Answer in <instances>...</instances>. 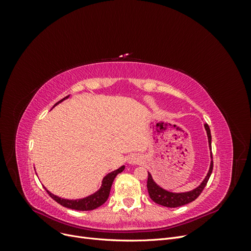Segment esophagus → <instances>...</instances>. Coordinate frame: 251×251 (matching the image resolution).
I'll return each mask as SVG.
<instances>
[{
  "mask_svg": "<svg viewBox=\"0 0 251 251\" xmlns=\"http://www.w3.org/2000/svg\"><path fill=\"white\" fill-rule=\"evenodd\" d=\"M141 161V159L138 155H131L127 159V162L130 164H136V163H139Z\"/></svg>",
  "mask_w": 251,
  "mask_h": 251,
  "instance_id": "esophagus-1",
  "label": "esophagus"
}]
</instances>
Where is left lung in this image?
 <instances>
[{"label":"left lung","instance_id":"1","mask_svg":"<svg viewBox=\"0 0 251 251\" xmlns=\"http://www.w3.org/2000/svg\"><path fill=\"white\" fill-rule=\"evenodd\" d=\"M205 131L207 134V139H208V147L210 151V164H209V170L206 174V176L203 179V181L200 183V185L197 186L196 188L192 189V191L183 192V193H173L170 191H166L163 187H161L159 184H157L155 180L151 177V173H149L148 177V191L151 199L157 204H160L162 206L165 207H178L182 206V205H185L187 203H191L194 200L198 198L199 195L202 193L205 185H206L207 181L210 177L212 168H214V162H212V154H211V134L208 125H204Z\"/></svg>","mask_w":251,"mask_h":251}]
</instances>
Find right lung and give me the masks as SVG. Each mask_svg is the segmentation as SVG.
I'll return each mask as SVG.
<instances>
[{"mask_svg":"<svg viewBox=\"0 0 251 251\" xmlns=\"http://www.w3.org/2000/svg\"><path fill=\"white\" fill-rule=\"evenodd\" d=\"M69 97H70V95H68L67 97L63 98L62 100H59L58 102H56L54 104V107L55 105H57L59 102L64 101L65 100H67V98H69ZM125 168L126 166L123 165V166H120L119 169L109 173L108 175H105L101 181L100 188L98 189V191H96L95 193L91 194L90 196L85 197V198H81V199H75V200L64 199V198H60V197H58L56 195H53L52 193H50L48 191L46 187H45V189H46L47 193L50 195V197L53 200H55L57 203L63 205V206H65L67 208H71V209H75V210H82V211L83 210H93L97 207H100V205H102L105 201L108 200L114 179H115V177L119 173H121L125 170Z\"/></svg>","mask_w":251,"mask_h":251,"instance_id":"right-lung-1","label":"right lung"}]
</instances>
